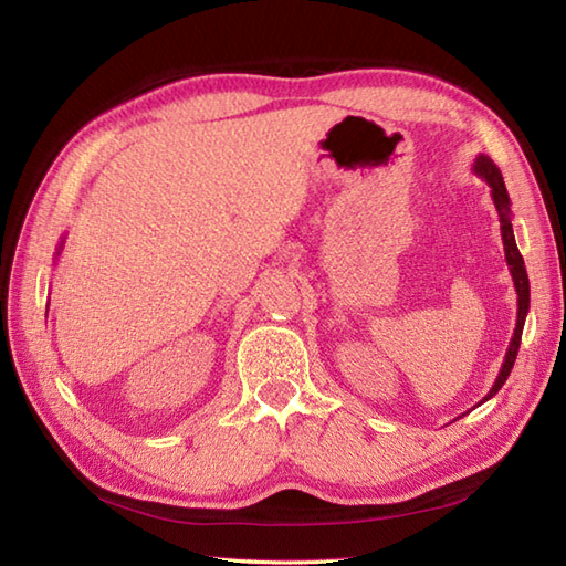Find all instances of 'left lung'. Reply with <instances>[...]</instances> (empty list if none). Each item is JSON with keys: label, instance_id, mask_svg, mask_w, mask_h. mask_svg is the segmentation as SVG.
I'll list each match as a JSON object with an SVG mask.
<instances>
[{"label": "left lung", "instance_id": "left-lung-1", "mask_svg": "<svg viewBox=\"0 0 566 566\" xmlns=\"http://www.w3.org/2000/svg\"><path fill=\"white\" fill-rule=\"evenodd\" d=\"M474 172L491 187V199H494V207L499 211V221H501L503 250H506V262H509V270L513 276V286H515V294H518V321H515L513 338H511V345L506 350V357H503V365H501L494 387H491L489 394L484 396V401H489L491 396H496L503 384H506L511 369H513V363H515V355H518L525 316H527V308H531V282H527V272H525V262H523L521 250H518V245H515L513 223H511V216H513L511 213V197L506 191V182H503L501 170L494 165V160L489 158V155H479V158L474 160Z\"/></svg>", "mask_w": 566, "mask_h": 566}]
</instances>
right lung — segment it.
<instances>
[{
  "instance_id": "right-lung-1",
  "label": "right lung",
  "mask_w": 566,
  "mask_h": 566,
  "mask_svg": "<svg viewBox=\"0 0 566 566\" xmlns=\"http://www.w3.org/2000/svg\"><path fill=\"white\" fill-rule=\"evenodd\" d=\"M63 243H65V240H60V245H57V252H55V255H60V250H63Z\"/></svg>"
}]
</instances>
